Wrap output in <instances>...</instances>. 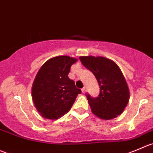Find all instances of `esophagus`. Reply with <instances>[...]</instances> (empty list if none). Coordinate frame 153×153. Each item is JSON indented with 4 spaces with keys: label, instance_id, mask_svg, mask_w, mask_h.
<instances>
[{
    "label": "esophagus",
    "instance_id": "obj_1",
    "mask_svg": "<svg viewBox=\"0 0 153 153\" xmlns=\"http://www.w3.org/2000/svg\"><path fill=\"white\" fill-rule=\"evenodd\" d=\"M86 91H87V88H86V87H84L82 88V93H85Z\"/></svg>",
    "mask_w": 153,
    "mask_h": 153
}]
</instances>
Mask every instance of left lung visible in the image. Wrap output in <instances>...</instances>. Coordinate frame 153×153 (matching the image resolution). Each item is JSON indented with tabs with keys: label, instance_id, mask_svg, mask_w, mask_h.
<instances>
[{
	"label": "left lung",
	"instance_id": "1",
	"mask_svg": "<svg viewBox=\"0 0 153 153\" xmlns=\"http://www.w3.org/2000/svg\"><path fill=\"white\" fill-rule=\"evenodd\" d=\"M79 59L94 74L100 86V94L92 98L87 95L92 113L102 120H111L122 114L129 100L127 82L119 66L102 56H85Z\"/></svg>",
	"mask_w": 153,
	"mask_h": 153
}]
</instances>
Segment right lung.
I'll list each match as a JSON object with an SVG mask.
<instances>
[{"mask_svg": "<svg viewBox=\"0 0 153 153\" xmlns=\"http://www.w3.org/2000/svg\"><path fill=\"white\" fill-rule=\"evenodd\" d=\"M77 59L58 56L45 62L32 86V97L38 112L44 118L56 120L68 112L81 90L68 75Z\"/></svg>", "mask_w": 153, "mask_h": 153, "instance_id": "right-lung-1", "label": "right lung"}]
</instances>
